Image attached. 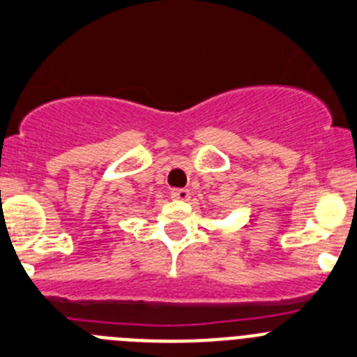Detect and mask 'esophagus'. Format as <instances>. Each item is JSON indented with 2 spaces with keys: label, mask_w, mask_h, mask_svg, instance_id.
Here are the masks:
<instances>
[{
  "label": "esophagus",
  "mask_w": 357,
  "mask_h": 357,
  "mask_svg": "<svg viewBox=\"0 0 357 357\" xmlns=\"http://www.w3.org/2000/svg\"><path fill=\"white\" fill-rule=\"evenodd\" d=\"M172 198L176 202H188L191 198V191L189 189H175V191H172Z\"/></svg>",
  "instance_id": "1"
}]
</instances>
